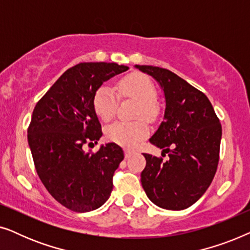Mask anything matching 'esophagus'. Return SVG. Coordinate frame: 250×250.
Returning <instances> with one entry per match:
<instances>
[{"instance_id":"1","label":"esophagus","mask_w":250,"mask_h":250,"mask_svg":"<svg viewBox=\"0 0 250 250\" xmlns=\"http://www.w3.org/2000/svg\"><path fill=\"white\" fill-rule=\"evenodd\" d=\"M133 155V151H131V150L128 149H125V158H129Z\"/></svg>"}]
</instances>
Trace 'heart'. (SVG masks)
<instances>
[{"label":"heart","instance_id":"obj_1","mask_svg":"<svg viewBox=\"0 0 250 250\" xmlns=\"http://www.w3.org/2000/svg\"><path fill=\"white\" fill-rule=\"evenodd\" d=\"M117 92L121 97L132 98L138 101L136 117H145L149 121L158 116L159 108L155 102L156 88L149 77L143 74H132L119 82ZM117 107V95L107 84L101 85L95 91L93 108L98 117L108 122L114 117ZM149 134V126L143 119L132 123L115 122L105 129V135L111 142L125 146H135Z\"/></svg>","mask_w":250,"mask_h":250}]
</instances>
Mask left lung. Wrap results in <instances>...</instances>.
<instances>
[{
    "label": "left lung",
    "instance_id": "8db88e82",
    "mask_svg": "<svg viewBox=\"0 0 250 250\" xmlns=\"http://www.w3.org/2000/svg\"><path fill=\"white\" fill-rule=\"evenodd\" d=\"M135 67L158 82L165 95V114L150 142L163 149L168 160L143 153L146 165L141 183L158 207L186 209L213 181L220 159L222 126L210 101L183 78L168 69Z\"/></svg>",
    "mask_w": 250,
    "mask_h": 250
}]
</instances>
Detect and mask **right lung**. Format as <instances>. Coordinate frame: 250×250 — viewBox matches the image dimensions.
Listing matches in <instances>:
<instances>
[{
  "mask_svg": "<svg viewBox=\"0 0 250 250\" xmlns=\"http://www.w3.org/2000/svg\"><path fill=\"white\" fill-rule=\"evenodd\" d=\"M127 69L115 62L78 63L64 71L34 108L27 138L36 172L51 196L68 209L86 213L110 197L123 149L107 143L92 153L83 146L102 135L93 108L95 91Z\"/></svg>",
  "mask_w": 250,
  "mask_h": 250,
  "instance_id": "right-lung-1",
  "label": "right lung"
}]
</instances>
